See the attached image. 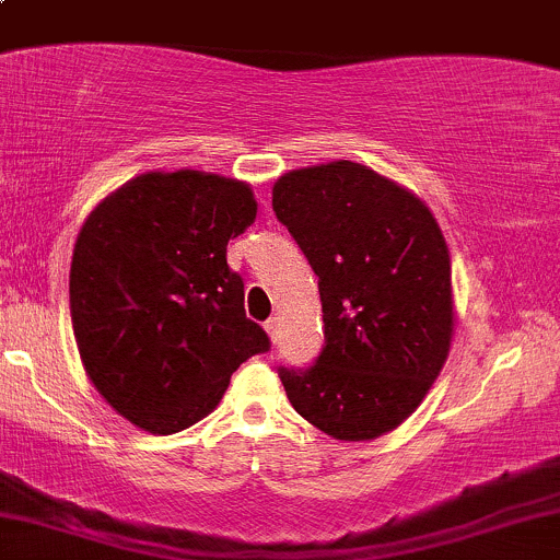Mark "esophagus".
Listing matches in <instances>:
<instances>
[{"label":"esophagus","instance_id":"obj_1","mask_svg":"<svg viewBox=\"0 0 560 560\" xmlns=\"http://www.w3.org/2000/svg\"><path fill=\"white\" fill-rule=\"evenodd\" d=\"M266 331H268V337L270 340H279V316H273V318H268L266 322Z\"/></svg>","mask_w":560,"mask_h":560}]
</instances>
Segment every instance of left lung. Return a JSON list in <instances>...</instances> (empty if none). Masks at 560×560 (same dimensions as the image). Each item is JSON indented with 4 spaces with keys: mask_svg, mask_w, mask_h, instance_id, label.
I'll use <instances>...</instances> for the list:
<instances>
[{
    "mask_svg": "<svg viewBox=\"0 0 560 560\" xmlns=\"http://www.w3.org/2000/svg\"><path fill=\"white\" fill-rule=\"evenodd\" d=\"M273 212L318 276L324 348L279 377L300 417L372 441L420 407L454 335L452 262L425 201L355 162L292 170Z\"/></svg>",
    "mask_w": 560,
    "mask_h": 560,
    "instance_id": "8db88e82",
    "label": "left lung"
}]
</instances>
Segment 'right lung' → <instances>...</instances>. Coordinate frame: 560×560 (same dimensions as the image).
Wrapping results in <instances>:
<instances>
[{"mask_svg":"<svg viewBox=\"0 0 560 560\" xmlns=\"http://www.w3.org/2000/svg\"><path fill=\"white\" fill-rule=\"evenodd\" d=\"M255 214L247 183L177 170L132 177L84 220L69 276L73 337L92 385L132 425L186 430L270 348L225 257Z\"/></svg>","mask_w":560,"mask_h":560,"instance_id":"add662e5","label":"right lung"}]
</instances>
